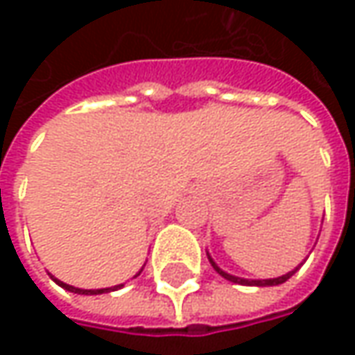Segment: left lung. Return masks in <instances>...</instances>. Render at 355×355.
Here are the masks:
<instances>
[{
	"label": "left lung",
	"mask_w": 355,
	"mask_h": 355,
	"mask_svg": "<svg viewBox=\"0 0 355 355\" xmlns=\"http://www.w3.org/2000/svg\"><path fill=\"white\" fill-rule=\"evenodd\" d=\"M207 259H209V263H211V266L223 277L225 280H229V282H235V284H243V286H277V284H282V282H286V280L293 277L294 272L300 268V265L296 266V268H293L291 272H286V275H282V277H277V279H241V277H235V275H229L227 270H223L221 266L217 265L215 261L211 259V254L207 252Z\"/></svg>",
	"instance_id": "obj_1"
}]
</instances>
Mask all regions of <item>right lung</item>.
Wrapping results in <instances>:
<instances>
[{
    "label": "right lung",
    "instance_id": "add662e5",
    "mask_svg": "<svg viewBox=\"0 0 355 355\" xmlns=\"http://www.w3.org/2000/svg\"><path fill=\"white\" fill-rule=\"evenodd\" d=\"M142 270H144V266L140 268V270H138V272H136V275H134V279H136V277H138ZM51 279L55 280V282H57L61 288H64V291H71V293H75V294H104V293H112V291H118V288H122V286H124V284H116V286H108V288H92V291H87V288H76V286H71V284H67V282H62V280L55 279L53 275H51Z\"/></svg>",
    "mask_w": 355,
    "mask_h": 355
}]
</instances>
